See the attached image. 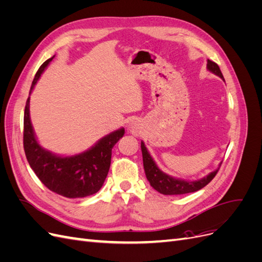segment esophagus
<instances>
[{
    "label": "esophagus",
    "instance_id": "1",
    "mask_svg": "<svg viewBox=\"0 0 262 262\" xmlns=\"http://www.w3.org/2000/svg\"><path fill=\"white\" fill-rule=\"evenodd\" d=\"M129 131L134 134V136H138V134H140L141 132V128H140V124L137 122V121H132L129 123V126H128Z\"/></svg>",
    "mask_w": 262,
    "mask_h": 262
}]
</instances>
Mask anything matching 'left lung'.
I'll return each mask as SVG.
<instances>
[{"label": "left lung", "instance_id": "8db88e82", "mask_svg": "<svg viewBox=\"0 0 262 262\" xmlns=\"http://www.w3.org/2000/svg\"><path fill=\"white\" fill-rule=\"evenodd\" d=\"M207 68L210 72L220 76L222 80L224 81L223 74H222L221 70L215 62L208 60ZM141 149H142V156H143V166H144V170H145L147 180L149 181L150 186H152L156 191L166 195L185 194V193L198 191V190H200L203 187L207 186L209 182L215 177V175L220 169L219 167L216 170L210 172L208 176H205L201 179L193 180V181H187V180H182L178 178H173L167 175V173L163 172L160 168L157 167V165L155 164L152 156H150V154L148 153V150L145 147L143 142H141Z\"/></svg>", "mask_w": 262, "mask_h": 262}]
</instances>
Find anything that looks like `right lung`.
<instances>
[{"instance_id":"1","label":"right lung","mask_w":262,"mask_h":262,"mask_svg":"<svg viewBox=\"0 0 262 262\" xmlns=\"http://www.w3.org/2000/svg\"><path fill=\"white\" fill-rule=\"evenodd\" d=\"M53 58L54 55L45 61L37 71L30 93ZM123 134V128L114 131L81 154L55 155L41 147L37 142L29 117V97L26 101L24 113V149L26 158L39 180L59 195L75 199L96 193L108 175L112 149Z\"/></svg>"}]
</instances>
